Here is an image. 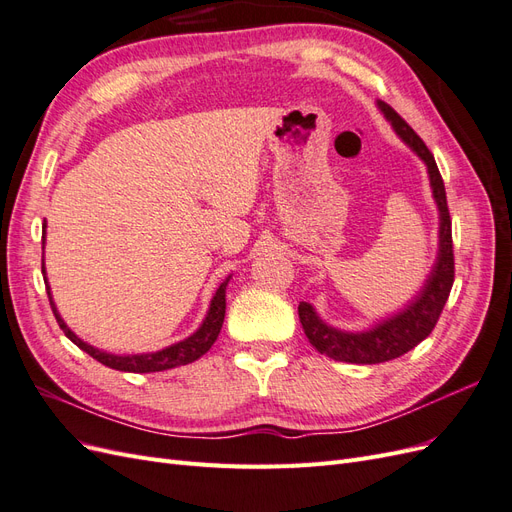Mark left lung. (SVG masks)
Listing matches in <instances>:
<instances>
[{
  "mask_svg": "<svg viewBox=\"0 0 512 512\" xmlns=\"http://www.w3.org/2000/svg\"><path fill=\"white\" fill-rule=\"evenodd\" d=\"M380 113L391 123L395 134L404 141L418 158L427 166L429 185L433 200L440 213V230H438V256L427 275L423 288L416 292V297L399 309L397 314L378 320L374 327L365 331H342L324 322L312 303H299V318L303 331L320 354H327L333 361L356 363V365H374L393 361L397 356L410 352L433 331L436 322L451 294L455 280V258H453V235H451V215H448L444 181L440 170L433 160L431 151L421 141L408 123L401 119L393 108L378 100Z\"/></svg>",
  "mask_w": 512,
  "mask_h": 512,
  "instance_id": "left-lung-1",
  "label": "left lung"
}]
</instances>
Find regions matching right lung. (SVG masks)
<instances>
[{
    "mask_svg": "<svg viewBox=\"0 0 512 512\" xmlns=\"http://www.w3.org/2000/svg\"><path fill=\"white\" fill-rule=\"evenodd\" d=\"M44 228V235H46V224L42 226ZM42 250H44V237H42ZM42 273L46 275V269H44V256H42ZM230 282V275L226 277V280L220 284V288L215 290L213 299L209 303V309H207V316L205 320L200 322V327L190 335L181 339V342L177 344H170L162 350H156V352H143V354H111L106 350H100V348H94L91 344L83 342V339L72 333L68 329V324L64 322V318L59 316L57 307H55V301H53V294H51V286H49V280H44L46 284V294H49V301H51V307H53V314L59 322L61 331L66 333V337L70 339L72 344L79 346L83 352H87L89 356H94L96 361H100L102 365L111 367V369H119V371H130V374H151V371H164V369H173V367H179V365H188V363H194L196 359H200L213 344L215 339H218L220 331H222V324H224V316H226V286Z\"/></svg>",
    "mask_w": 512,
    "mask_h": 512,
    "instance_id": "right-lung-1",
    "label": "right lung"
}]
</instances>
